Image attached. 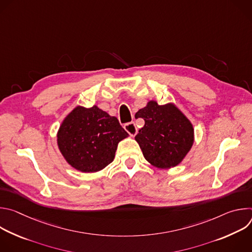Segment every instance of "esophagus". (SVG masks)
<instances>
[{"mask_svg": "<svg viewBox=\"0 0 252 252\" xmlns=\"http://www.w3.org/2000/svg\"><path fill=\"white\" fill-rule=\"evenodd\" d=\"M125 129L129 133L130 136H134L137 133V128H136L134 123H128V124L125 125Z\"/></svg>", "mask_w": 252, "mask_h": 252, "instance_id": "esophagus-1", "label": "esophagus"}]
</instances>
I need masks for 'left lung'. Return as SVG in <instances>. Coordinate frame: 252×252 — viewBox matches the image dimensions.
<instances>
[{
  "instance_id": "1",
  "label": "left lung",
  "mask_w": 252,
  "mask_h": 252,
  "mask_svg": "<svg viewBox=\"0 0 252 252\" xmlns=\"http://www.w3.org/2000/svg\"><path fill=\"white\" fill-rule=\"evenodd\" d=\"M135 118L145 120L135 140L145 158L161 169L181 163L194 142V128L189 118L173 102L158 104L149 100Z\"/></svg>"
}]
</instances>
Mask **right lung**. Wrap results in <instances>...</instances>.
Returning <instances> with one entry per match:
<instances>
[{
  "mask_svg": "<svg viewBox=\"0 0 252 252\" xmlns=\"http://www.w3.org/2000/svg\"><path fill=\"white\" fill-rule=\"evenodd\" d=\"M128 136L118 119L97 105H77L57 132L58 148L65 161L81 172H96L113 162L119 142Z\"/></svg>",
  "mask_w": 252,
  "mask_h": 252,
  "instance_id": "obj_1",
  "label": "right lung"
}]
</instances>
